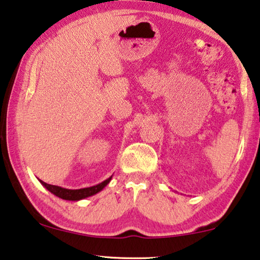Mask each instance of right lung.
<instances>
[{
  "label": "right lung",
  "instance_id": "add662e5",
  "mask_svg": "<svg viewBox=\"0 0 260 260\" xmlns=\"http://www.w3.org/2000/svg\"><path fill=\"white\" fill-rule=\"evenodd\" d=\"M110 178H108L107 180H105L101 183H99L96 186L93 187H88V188H81V189H66L62 188V187L59 186H54V185H50V183H46L41 180L42 185L45 186L46 189H49L52 194H54L55 197L63 199V200H70V201H78V200L85 199L91 197V195L99 193L100 190H102L109 183Z\"/></svg>",
  "mask_w": 260,
  "mask_h": 260
}]
</instances>
